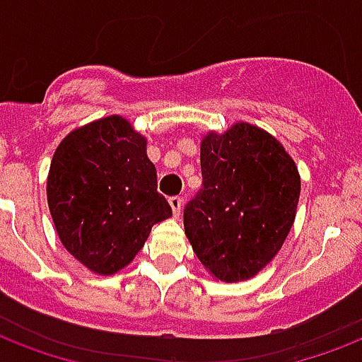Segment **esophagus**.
Segmentation results:
<instances>
[{"instance_id":"esophagus-1","label":"esophagus","mask_w":362,"mask_h":362,"mask_svg":"<svg viewBox=\"0 0 362 362\" xmlns=\"http://www.w3.org/2000/svg\"><path fill=\"white\" fill-rule=\"evenodd\" d=\"M170 206H173V212H175V216H180V212H182V205H184V201H182V197H170L169 199Z\"/></svg>"}]
</instances>
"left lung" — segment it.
Here are the masks:
<instances>
[{"mask_svg":"<svg viewBox=\"0 0 362 362\" xmlns=\"http://www.w3.org/2000/svg\"><path fill=\"white\" fill-rule=\"evenodd\" d=\"M203 186L184 209V230L206 272L226 283L255 277L291 231L300 199L294 159L250 123L201 142Z\"/></svg>","mask_w":362,"mask_h":362,"instance_id":"8db88e82","label":"left lung"}]
</instances>
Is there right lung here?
<instances>
[{"mask_svg":"<svg viewBox=\"0 0 362 362\" xmlns=\"http://www.w3.org/2000/svg\"><path fill=\"white\" fill-rule=\"evenodd\" d=\"M47 201L60 241L90 272L114 275L173 216L146 138L121 115L71 131L54 151Z\"/></svg>","mask_w":362,"mask_h":362,"instance_id":"obj_1","label":"right lung"}]
</instances>
